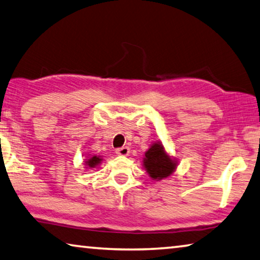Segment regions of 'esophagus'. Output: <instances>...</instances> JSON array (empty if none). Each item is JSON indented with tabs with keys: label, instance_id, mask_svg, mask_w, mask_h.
<instances>
[{
	"label": "esophagus",
	"instance_id": "34e87169",
	"mask_svg": "<svg viewBox=\"0 0 260 260\" xmlns=\"http://www.w3.org/2000/svg\"><path fill=\"white\" fill-rule=\"evenodd\" d=\"M116 153L118 156H128L129 148L128 147H121L116 149Z\"/></svg>",
	"mask_w": 260,
	"mask_h": 260
}]
</instances>
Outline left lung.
Returning a JSON list of instances; mask_svg holds the SVG:
<instances>
[{
  "label": "left lung",
  "mask_w": 260,
  "mask_h": 260,
  "mask_svg": "<svg viewBox=\"0 0 260 260\" xmlns=\"http://www.w3.org/2000/svg\"><path fill=\"white\" fill-rule=\"evenodd\" d=\"M143 165L149 175L155 180L167 178L173 173L177 167L175 161L166 155L160 143L152 144L151 148L146 152Z\"/></svg>",
  "instance_id": "1"
}]
</instances>
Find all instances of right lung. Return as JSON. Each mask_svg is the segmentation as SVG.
Instances as JSON below:
<instances>
[{
    "label": "right lung",
    "instance_id": "obj_1",
    "mask_svg": "<svg viewBox=\"0 0 260 260\" xmlns=\"http://www.w3.org/2000/svg\"><path fill=\"white\" fill-rule=\"evenodd\" d=\"M100 161H101L100 158L94 156L93 158H90V159H88V161H86V164L89 167H95L96 165L100 164Z\"/></svg>",
    "mask_w": 260,
    "mask_h": 260
}]
</instances>
